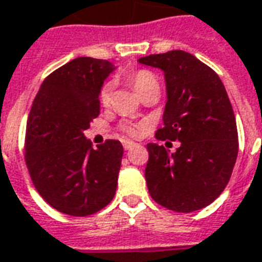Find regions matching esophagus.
I'll use <instances>...</instances> for the list:
<instances>
[{
    "label": "esophagus",
    "mask_w": 262,
    "mask_h": 262,
    "mask_svg": "<svg viewBox=\"0 0 262 262\" xmlns=\"http://www.w3.org/2000/svg\"><path fill=\"white\" fill-rule=\"evenodd\" d=\"M122 144H123V148H125V150H130V148H133V147L136 146L133 141H129V140H123Z\"/></svg>",
    "instance_id": "esophagus-1"
}]
</instances>
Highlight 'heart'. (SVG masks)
Wrapping results in <instances>:
<instances>
[{"label":"heart","mask_w":262,"mask_h":262,"mask_svg":"<svg viewBox=\"0 0 262 262\" xmlns=\"http://www.w3.org/2000/svg\"><path fill=\"white\" fill-rule=\"evenodd\" d=\"M129 82L132 83V86L135 87L140 97L143 94H146L147 92H150L152 89H160V84H158V80L157 77L154 76V73L147 69H140V71L135 72L133 75H130L129 77ZM111 92H112V83L108 82L105 83L104 86L101 87L100 90V102L102 105H108L110 101H111ZM121 129L125 132L126 135H129L132 137L139 136V133L143 129L141 125H136V123H122Z\"/></svg>","instance_id":"heart-1"}]
</instances>
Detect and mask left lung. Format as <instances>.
I'll list each match as a JSON object with an SVG mask.
<instances>
[{
	"label": "left lung",
	"mask_w": 262,
	"mask_h": 262,
	"mask_svg": "<svg viewBox=\"0 0 262 262\" xmlns=\"http://www.w3.org/2000/svg\"><path fill=\"white\" fill-rule=\"evenodd\" d=\"M139 62L160 68L165 76L164 127L156 137L180 141L173 154L156 143L147 144L150 195L176 212L201 210L225 190L239 151L236 119L224 83L210 67L182 50Z\"/></svg>",
	"instance_id": "left-lung-1"
}]
</instances>
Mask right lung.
<instances>
[{
    "mask_svg": "<svg viewBox=\"0 0 262 262\" xmlns=\"http://www.w3.org/2000/svg\"><path fill=\"white\" fill-rule=\"evenodd\" d=\"M114 69L106 59L79 57L48 75L33 101L25 161L38 194L63 214H96L115 195L121 141L96 150L83 133L100 114V90Z\"/></svg>",
    "mask_w": 262,
    "mask_h": 262,
    "instance_id": "add662e5",
    "label": "right lung"
}]
</instances>
